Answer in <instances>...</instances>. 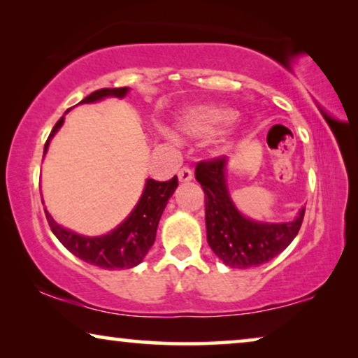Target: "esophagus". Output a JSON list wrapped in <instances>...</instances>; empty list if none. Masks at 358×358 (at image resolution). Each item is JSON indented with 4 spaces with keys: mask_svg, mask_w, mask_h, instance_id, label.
<instances>
[{
    "mask_svg": "<svg viewBox=\"0 0 358 358\" xmlns=\"http://www.w3.org/2000/svg\"><path fill=\"white\" fill-rule=\"evenodd\" d=\"M178 176H179V180L180 182H189V180H192V171H190L189 168H180L179 169V173H178Z\"/></svg>",
    "mask_w": 358,
    "mask_h": 358,
    "instance_id": "34e87169",
    "label": "esophagus"
}]
</instances>
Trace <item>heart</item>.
Wrapping results in <instances>:
<instances>
[{
  "mask_svg": "<svg viewBox=\"0 0 358 358\" xmlns=\"http://www.w3.org/2000/svg\"><path fill=\"white\" fill-rule=\"evenodd\" d=\"M234 117L236 114L224 107L197 106L179 117L178 127L189 136H208L217 134L224 125L231 124Z\"/></svg>",
  "mask_w": 358,
  "mask_h": 358,
  "instance_id": "b5f03b06",
  "label": "heart"
}]
</instances>
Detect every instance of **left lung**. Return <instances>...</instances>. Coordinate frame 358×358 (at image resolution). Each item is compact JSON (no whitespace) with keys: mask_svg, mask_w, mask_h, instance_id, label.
I'll return each instance as SVG.
<instances>
[{"mask_svg":"<svg viewBox=\"0 0 358 358\" xmlns=\"http://www.w3.org/2000/svg\"><path fill=\"white\" fill-rule=\"evenodd\" d=\"M228 158L200 161L195 179L205 192L207 241L223 264L234 268H249L266 264L288 248L300 231L305 208L288 223H259L243 217L229 197L224 169Z\"/></svg>","mask_w":358,"mask_h":358,"instance_id":"left-lung-1","label":"left lung"}]
</instances>
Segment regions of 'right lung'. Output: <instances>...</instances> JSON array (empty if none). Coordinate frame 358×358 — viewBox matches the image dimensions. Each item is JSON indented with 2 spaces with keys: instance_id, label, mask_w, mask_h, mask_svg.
<instances>
[{
  "instance_id": "right-lung-1",
  "label": "right lung",
  "mask_w": 358,
  "mask_h": 358,
  "mask_svg": "<svg viewBox=\"0 0 358 358\" xmlns=\"http://www.w3.org/2000/svg\"><path fill=\"white\" fill-rule=\"evenodd\" d=\"M127 92H129V87H104V90L91 92L80 104H90V102L101 101L110 96L125 97ZM63 120H65V115L57 122L52 134L48 135L45 146H43V155L47 153L52 136L63 125ZM176 187H178V178L176 176L173 179L166 180V182L146 179L145 190L136 207L131 210V213L119 227L112 229L110 233L102 234V236L91 238L73 233L70 229L60 227L47 210L45 217L58 241L71 254L80 257L81 261L101 268H109V271L131 268L143 261L150 248L153 246L159 218L164 212L169 197L174 194Z\"/></svg>"
}]
</instances>
